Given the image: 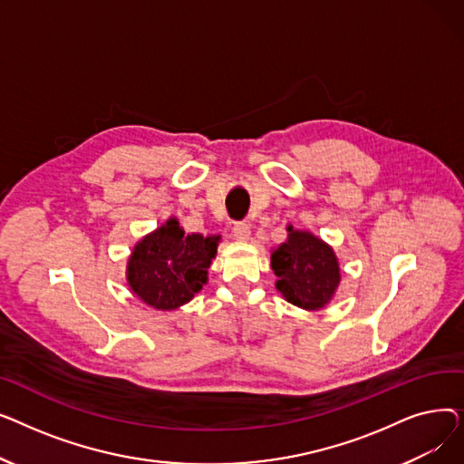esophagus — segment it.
<instances>
[{
	"instance_id": "esophagus-1",
	"label": "esophagus",
	"mask_w": 464,
	"mask_h": 464,
	"mask_svg": "<svg viewBox=\"0 0 464 464\" xmlns=\"http://www.w3.org/2000/svg\"><path fill=\"white\" fill-rule=\"evenodd\" d=\"M250 235H252V231H250V226H248V224H235V227H233V237H235V240L246 242V240H250Z\"/></svg>"
}]
</instances>
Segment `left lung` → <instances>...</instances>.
<instances>
[{
    "label": "left lung",
    "mask_w": 464,
    "mask_h": 464,
    "mask_svg": "<svg viewBox=\"0 0 464 464\" xmlns=\"http://www.w3.org/2000/svg\"><path fill=\"white\" fill-rule=\"evenodd\" d=\"M287 238L271 252V269L278 276L282 297L308 312H318L336 294L340 278L338 257L325 240L312 231L287 226Z\"/></svg>",
    "instance_id": "obj_1"
}]
</instances>
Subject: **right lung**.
I'll return each mask as SVG.
<instances>
[{
  "label": "right lung",
  "mask_w": 464,
  "mask_h": 464,
  "mask_svg": "<svg viewBox=\"0 0 464 464\" xmlns=\"http://www.w3.org/2000/svg\"><path fill=\"white\" fill-rule=\"evenodd\" d=\"M219 238V235H186L179 218L170 216L133 246L126 265L131 294L154 310L184 306L208 282Z\"/></svg>",
  "instance_id": "add662e5"
}]
</instances>
